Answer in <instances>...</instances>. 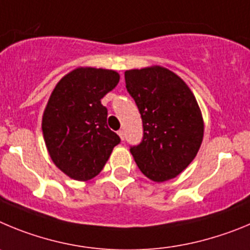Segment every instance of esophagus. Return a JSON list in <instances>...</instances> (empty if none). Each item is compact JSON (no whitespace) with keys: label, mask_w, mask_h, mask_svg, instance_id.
Here are the masks:
<instances>
[{"label":"esophagus","mask_w":250,"mask_h":250,"mask_svg":"<svg viewBox=\"0 0 250 250\" xmlns=\"http://www.w3.org/2000/svg\"><path fill=\"white\" fill-rule=\"evenodd\" d=\"M118 136H120V138L123 141V139H125V130H123V129L118 130Z\"/></svg>","instance_id":"obj_1"}]
</instances>
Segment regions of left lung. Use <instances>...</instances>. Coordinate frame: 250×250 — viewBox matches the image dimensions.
Segmentation results:
<instances>
[{
	"instance_id": "obj_1",
	"label": "left lung",
	"mask_w": 250,
	"mask_h": 250,
	"mask_svg": "<svg viewBox=\"0 0 250 250\" xmlns=\"http://www.w3.org/2000/svg\"><path fill=\"white\" fill-rule=\"evenodd\" d=\"M125 88L143 122V138L130 153L154 182L181 174L197 156L204 123L194 94L174 72L161 66L125 72Z\"/></svg>"
}]
</instances>
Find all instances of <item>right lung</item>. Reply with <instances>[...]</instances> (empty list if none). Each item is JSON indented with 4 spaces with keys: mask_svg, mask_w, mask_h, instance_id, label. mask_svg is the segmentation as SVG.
Listing matches in <instances>:
<instances>
[{
    "mask_svg": "<svg viewBox=\"0 0 250 250\" xmlns=\"http://www.w3.org/2000/svg\"><path fill=\"white\" fill-rule=\"evenodd\" d=\"M120 82L116 71L80 67L56 84L42 117L49 157L69 178L88 181L98 174L121 138L107 125L101 103Z\"/></svg>",
    "mask_w": 250,
    "mask_h": 250,
    "instance_id": "1",
    "label": "right lung"
}]
</instances>
